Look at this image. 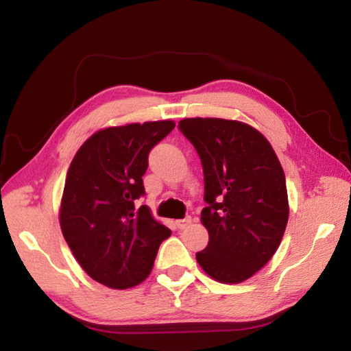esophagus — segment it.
I'll return each instance as SVG.
<instances>
[{"label":"esophagus","mask_w":351,"mask_h":351,"mask_svg":"<svg viewBox=\"0 0 351 351\" xmlns=\"http://www.w3.org/2000/svg\"><path fill=\"white\" fill-rule=\"evenodd\" d=\"M191 224V218L190 217H186V218H184V219H178L176 221V226H178V229H185V227H189Z\"/></svg>","instance_id":"obj_1"}]
</instances>
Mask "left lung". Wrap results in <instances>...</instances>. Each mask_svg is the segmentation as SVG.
Wrapping results in <instances>:
<instances>
[{"instance_id":"left-lung-1","label":"left lung","mask_w":351,"mask_h":351,"mask_svg":"<svg viewBox=\"0 0 351 351\" xmlns=\"http://www.w3.org/2000/svg\"><path fill=\"white\" fill-rule=\"evenodd\" d=\"M179 130L202 160L205 202L200 221L208 247L195 258L210 278L238 284L278 250L289 221L281 162L267 138L245 122L184 118Z\"/></svg>"}]
</instances>
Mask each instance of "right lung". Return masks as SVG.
I'll use <instances>...</instances> for the list:
<instances>
[{
    "instance_id": "right-lung-1",
    "label": "right lung",
    "mask_w": 351,
    "mask_h": 351,
    "mask_svg": "<svg viewBox=\"0 0 351 351\" xmlns=\"http://www.w3.org/2000/svg\"><path fill=\"white\" fill-rule=\"evenodd\" d=\"M175 128L149 121L99 130L77 149L65 178L60 224L84 271L124 290L146 280L170 232L134 200L145 194L148 154Z\"/></svg>"
}]
</instances>
